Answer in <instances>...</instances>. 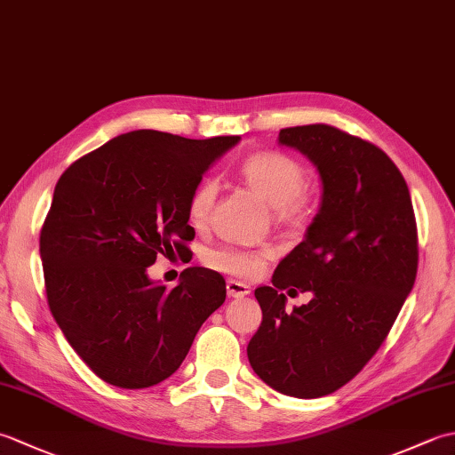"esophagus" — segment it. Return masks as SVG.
Listing matches in <instances>:
<instances>
[{
    "label": "esophagus",
    "instance_id": "1",
    "mask_svg": "<svg viewBox=\"0 0 455 455\" xmlns=\"http://www.w3.org/2000/svg\"><path fill=\"white\" fill-rule=\"evenodd\" d=\"M227 293H228V297L240 299V297L250 295V287L246 283H243V282H236V279H228V282H227Z\"/></svg>",
    "mask_w": 455,
    "mask_h": 455
}]
</instances>
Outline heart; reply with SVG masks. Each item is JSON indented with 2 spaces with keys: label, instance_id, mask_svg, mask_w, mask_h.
<instances>
[{
  "label": "heart",
  "instance_id": "b5f03b06",
  "mask_svg": "<svg viewBox=\"0 0 455 455\" xmlns=\"http://www.w3.org/2000/svg\"><path fill=\"white\" fill-rule=\"evenodd\" d=\"M240 178L246 186L274 207V215L283 225H299L308 212L305 193L307 170L299 160L282 152H258L240 164ZM217 199V183L201 181L188 201V219L196 228H203L211 219ZM274 252L269 248H219L209 254V264L220 272L238 277H254Z\"/></svg>",
  "mask_w": 455,
  "mask_h": 455
}]
</instances>
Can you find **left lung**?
Returning <instances> with one entry per match:
<instances>
[{"mask_svg":"<svg viewBox=\"0 0 455 455\" xmlns=\"http://www.w3.org/2000/svg\"><path fill=\"white\" fill-rule=\"evenodd\" d=\"M279 142L315 164L323 201L274 285L254 291L262 324L246 352L269 387L316 399L354 379L387 338L417 279V220L407 181L375 144L323 123L282 129ZM287 286L314 299L285 312Z\"/></svg>","mask_w":455,"mask_h":455,"instance_id":"1","label":"left lung"}]
</instances>
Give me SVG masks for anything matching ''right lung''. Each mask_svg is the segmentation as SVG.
I'll return each mask as SVG.
<instances>
[{
	"mask_svg": "<svg viewBox=\"0 0 455 455\" xmlns=\"http://www.w3.org/2000/svg\"><path fill=\"white\" fill-rule=\"evenodd\" d=\"M238 140L132 131L76 160L58 180L41 230L48 307L76 354L115 387L168 379L225 303V277L212 269H183L180 283L166 289L147 267L160 254L191 252V191Z\"/></svg>",
	"mask_w": 455,
	"mask_h": 455,
	"instance_id": "right-lung-1",
	"label": "right lung"
}]
</instances>
